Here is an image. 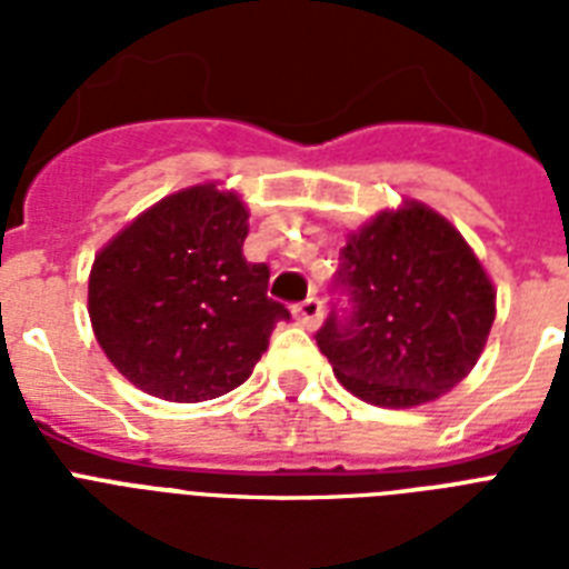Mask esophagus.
<instances>
[{"instance_id":"esophagus-1","label":"esophagus","mask_w":569,"mask_h":569,"mask_svg":"<svg viewBox=\"0 0 569 569\" xmlns=\"http://www.w3.org/2000/svg\"><path fill=\"white\" fill-rule=\"evenodd\" d=\"M292 312H295V321H298L301 328L312 330V328H319L321 316H325V307H321L319 298L312 295V298H307V301L295 303Z\"/></svg>"}]
</instances>
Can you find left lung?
<instances>
[{
	"label": "left lung",
	"mask_w": 569,
	"mask_h": 569,
	"mask_svg": "<svg viewBox=\"0 0 569 569\" xmlns=\"http://www.w3.org/2000/svg\"><path fill=\"white\" fill-rule=\"evenodd\" d=\"M333 295L316 342L342 387L378 407H416L458 387L496 316L493 283L476 253L419 203L351 236Z\"/></svg>",
	"instance_id": "left-lung-1"
}]
</instances>
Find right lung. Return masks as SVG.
I'll use <instances>...</instances> for the list:
<instances>
[{
    "mask_svg": "<svg viewBox=\"0 0 569 569\" xmlns=\"http://www.w3.org/2000/svg\"><path fill=\"white\" fill-rule=\"evenodd\" d=\"M244 236L239 197L194 186L164 197L93 259V333L138 389L194 405L250 378L289 310L268 298L266 262L241 253Z\"/></svg>",
    "mask_w": 569,
    "mask_h": 569,
    "instance_id": "right-lung-1",
    "label": "right lung"
}]
</instances>
